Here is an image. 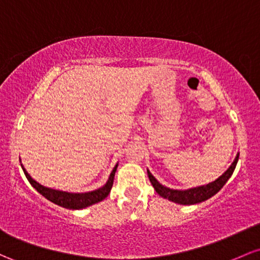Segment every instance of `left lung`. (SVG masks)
I'll use <instances>...</instances> for the list:
<instances>
[{"label":"left lung","mask_w":260,"mask_h":260,"mask_svg":"<svg viewBox=\"0 0 260 260\" xmlns=\"http://www.w3.org/2000/svg\"><path fill=\"white\" fill-rule=\"evenodd\" d=\"M238 158H239V153L237 154L235 161L231 164V167L228 168L226 172L222 174L218 179H216L215 181L210 182V184L207 185H202V186L192 187V189H187V190H174V189H170V187L164 186V185H161L160 182L154 178L149 170H147V173H148V178H149L150 182H152L154 190H155L161 198L168 199L169 201L175 202V204L195 205V204H200V202L202 201H206V200L212 198L213 195H216V193L223 187V185L226 184L228 179L232 176L233 172H235Z\"/></svg>","instance_id":"1"}]
</instances>
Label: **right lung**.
<instances>
[{"label":"right lung","instance_id":"add662e5","mask_svg":"<svg viewBox=\"0 0 260 260\" xmlns=\"http://www.w3.org/2000/svg\"><path fill=\"white\" fill-rule=\"evenodd\" d=\"M22 169H23L25 178L28 179V181L30 182V185L38 191L41 195L44 196L45 199H48L49 201L54 202L55 205H59V206L65 207V209L69 210H80L85 209V207L91 206L93 204H98V202L102 201L108 196L111 189H112L113 180H115V174L117 170V167L118 164H116V167L113 168V170L110 174V178L106 184L102 187H100L98 190L88 191V192H67V191H60L55 189H50V187L43 186V185L37 182L34 179L30 178L29 174L27 173V170L24 169L23 165L21 164Z\"/></svg>","mask_w":260,"mask_h":260}]
</instances>
